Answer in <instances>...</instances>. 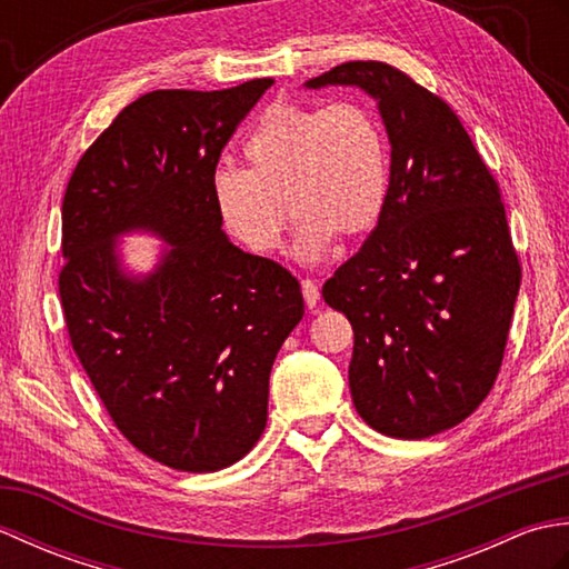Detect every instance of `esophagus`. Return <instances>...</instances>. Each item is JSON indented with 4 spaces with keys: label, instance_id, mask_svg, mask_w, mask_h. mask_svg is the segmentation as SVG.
Returning <instances> with one entry per match:
<instances>
[{
    "label": "esophagus",
    "instance_id": "esophagus-1",
    "mask_svg": "<svg viewBox=\"0 0 569 569\" xmlns=\"http://www.w3.org/2000/svg\"><path fill=\"white\" fill-rule=\"evenodd\" d=\"M300 291H303V298H306V306L310 310H316L318 303H320V288L310 281V278H306V281H300Z\"/></svg>",
    "mask_w": 569,
    "mask_h": 569
}]
</instances>
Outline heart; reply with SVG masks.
Masks as SVG:
<instances>
[{
    "label": "heart",
    "mask_w": 569,
    "mask_h": 569,
    "mask_svg": "<svg viewBox=\"0 0 569 569\" xmlns=\"http://www.w3.org/2000/svg\"><path fill=\"white\" fill-rule=\"evenodd\" d=\"M247 171H220L212 200L220 222L247 251L271 257L288 212L298 217L293 253L320 261L335 237L371 232L389 192V151L369 107L283 102L261 114L244 141Z\"/></svg>",
    "instance_id": "heart-1"
}]
</instances>
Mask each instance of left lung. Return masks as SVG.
<instances>
[{"mask_svg": "<svg viewBox=\"0 0 569 569\" xmlns=\"http://www.w3.org/2000/svg\"><path fill=\"white\" fill-rule=\"evenodd\" d=\"M332 84L377 100L391 173L377 227L322 298L352 322L357 413L389 438L422 440L491 391L521 266L497 180L450 107L379 60H349L306 88Z\"/></svg>", "mask_w": 569, "mask_h": 569, "instance_id": "obj_1", "label": "left lung"}]
</instances>
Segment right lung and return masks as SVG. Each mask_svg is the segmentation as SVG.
<instances>
[{
    "label": "right lung",
    "mask_w": 569,
    "mask_h": 569,
    "mask_svg": "<svg viewBox=\"0 0 569 569\" xmlns=\"http://www.w3.org/2000/svg\"><path fill=\"white\" fill-rule=\"evenodd\" d=\"M271 78L156 90L84 151L63 198L58 278L70 342L124 438L180 471H217L266 428L269 373L303 318L283 266L227 239L212 200L220 153ZM167 247L131 272L118 239Z\"/></svg>",
    "instance_id": "obj_1"
}]
</instances>
